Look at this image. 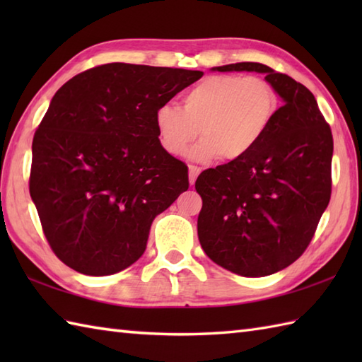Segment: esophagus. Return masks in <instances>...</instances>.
<instances>
[{
  "mask_svg": "<svg viewBox=\"0 0 362 362\" xmlns=\"http://www.w3.org/2000/svg\"><path fill=\"white\" fill-rule=\"evenodd\" d=\"M199 174H201V168L189 165V183H191V185H194V182H196Z\"/></svg>",
  "mask_w": 362,
  "mask_h": 362,
  "instance_id": "esophagus-1",
  "label": "esophagus"
}]
</instances>
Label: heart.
Returning <instances> with one entry per match:
<instances>
[{"label":"heart","instance_id":"b5f03b06","mask_svg":"<svg viewBox=\"0 0 362 362\" xmlns=\"http://www.w3.org/2000/svg\"><path fill=\"white\" fill-rule=\"evenodd\" d=\"M279 93L259 76L219 74L197 82L182 98V109L163 104L153 113L158 143L182 156L201 132L191 158L240 161L257 149L279 112Z\"/></svg>","mask_w":362,"mask_h":362}]
</instances>
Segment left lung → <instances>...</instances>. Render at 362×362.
I'll return each instance as SVG.
<instances>
[{
	"mask_svg": "<svg viewBox=\"0 0 362 362\" xmlns=\"http://www.w3.org/2000/svg\"><path fill=\"white\" fill-rule=\"evenodd\" d=\"M211 71L266 74L281 98L271 129L240 161L205 169L197 235L210 259L243 276L281 271L311 243L332 196V129L302 83L257 62Z\"/></svg>",
	"mask_w": 362,
	"mask_h": 362,
	"instance_id": "left-lung-1",
	"label": "left lung"
}]
</instances>
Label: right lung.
Segmentation results:
<instances>
[{
	"mask_svg": "<svg viewBox=\"0 0 362 362\" xmlns=\"http://www.w3.org/2000/svg\"><path fill=\"white\" fill-rule=\"evenodd\" d=\"M204 76L107 64L64 83L33 140L29 193L60 261L86 275L134 264L152 221L188 189V166L158 143L153 113Z\"/></svg>",
	"mask_w": 362,
	"mask_h": 362,
	"instance_id": "add662e5",
	"label": "right lung"
}]
</instances>
